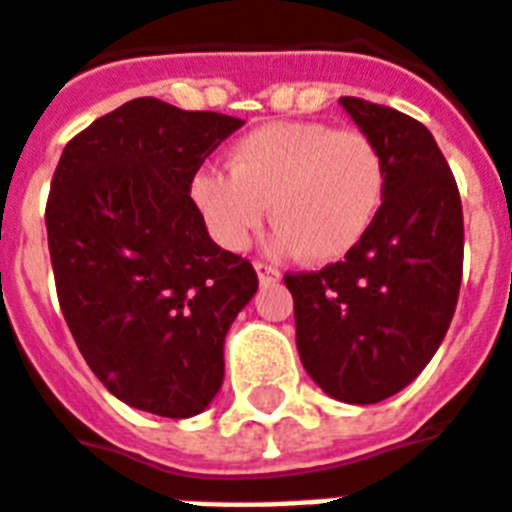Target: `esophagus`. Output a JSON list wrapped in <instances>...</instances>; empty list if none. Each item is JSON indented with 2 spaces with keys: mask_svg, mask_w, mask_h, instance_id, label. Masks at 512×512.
Masks as SVG:
<instances>
[{
  "mask_svg": "<svg viewBox=\"0 0 512 512\" xmlns=\"http://www.w3.org/2000/svg\"><path fill=\"white\" fill-rule=\"evenodd\" d=\"M253 267H256V275H259L261 286H270V283H278V280L283 278L280 270H275V267H270V264H264V261H256Z\"/></svg>",
  "mask_w": 512,
  "mask_h": 512,
  "instance_id": "34e87169",
  "label": "esophagus"
}]
</instances>
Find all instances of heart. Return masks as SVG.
<instances>
[{
    "instance_id": "heart-1",
    "label": "heart",
    "mask_w": 512,
    "mask_h": 512,
    "mask_svg": "<svg viewBox=\"0 0 512 512\" xmlns=\"http://www.w3.org/2000/svg\"><path fill=\"white\" fill-rule=\"evenodd\" d=\"M226 164L229 172L207 167L191 180V199L226 251L251 242L270 205L272 251L329 264L367 237L386 197L378 142L321 121L259 126L234 142Z\"/></svg>"
}]
</instances>
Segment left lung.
<instances>
[{
  "label": "left lung",
  "instance_id": "1",
  "mask_svg": "<svg viewBox=\"0 0 512 512\" xmlns=\"http://www.w3.org/2000/svg\"><path fill=\"white\" fill-rule=\"evenodd\" d=\"M378 142L386 197L367 237L321 272L286 275L307 375L348 405H375L413 383L451 326L464 215L451 167L416 118L343 96Z\"/></svg>",
  "mask_w": 512,
  "mask_h": 512
}]
</instances>
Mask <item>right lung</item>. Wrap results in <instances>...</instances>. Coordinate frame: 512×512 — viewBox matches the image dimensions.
<instances>
[{
  "mask_svg": "<svg viewBox=\"0 0 512 512\" xmlns=\"http://www.w3.org/2000/svg\"><path fill=\"white\" fill-rule=\"evenodd\" d=\"M240 126L142 96L72 137L53 172L45 226L61 313L107 391L153 416L213 402L226 332L259 288L191 199L202 161Z\"/></svg>",
  "mask_w": 512,
  "mask_h": 512,
  "instance_id": "1",
  "label": "right lung"
}]
</instances>
